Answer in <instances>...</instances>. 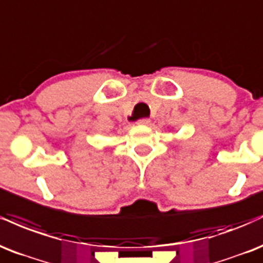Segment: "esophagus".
<instances>
[{
	"instance_id": "esophagus-1",
	"label": "esophagus",
	"mask_w": 263,
	"mask_h": 263,
	"mask_svg": "<svg viewBox=\"0 0 263 263\" xmlns=\"http://www.w3.org/2000/svg\"><path fill=\"white\" fill-rule=\"evenodd\" d=\"M150 119L144 118V119H139L138 120V125H150Z\"/></svg>"
}]
</instances>
